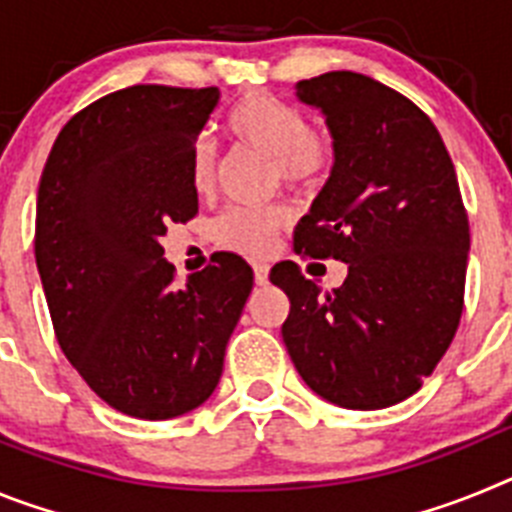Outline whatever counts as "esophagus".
I'll return each instance as SVG.
<instances>
[{
    "label": "esophagus",
    "instance_id": "1",
    "mask_svg": "<svg viewBox=\"0 0 512 512\" xmlns=\"http://www.w3.org/2000/svg\"><path fill=\"white\" fill-rule=\"evenodd\" d=\"M253 279H256V284H259V287L269 284V266H266V264H253Z\"/></svg>",
    "mask_w": 512,
    "mask_h": 512
}]
</instances>
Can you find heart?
<instances>
[{
    "label": "heart",
    "instance_id": "obj_1",
    "mask_svg": "<svg viewBox=\"0 0 512 512\" xmlns=\"http://www.w3.org/2000/svg\"><path fill=\"white\" fill-rule=\"evenodd\" d=\"M225 125L241 146L269 156L277 174L289 184H307L318 179L328 164V140L310 130V122L300 107L279 97L264 92L246 94L233 104ZM215 174V146L207 138H197L189 151V184L197 194H207L215 187ZM282 223V210L230 207L215 220L212 235L223 248L256 256L266 251L271 233Z\"/></svg>",
    "mask_w": 512,
    "mask_h": 512
}]
</instances>
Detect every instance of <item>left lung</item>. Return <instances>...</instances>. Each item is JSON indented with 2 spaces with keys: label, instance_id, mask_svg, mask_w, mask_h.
I'll list each match as a JSON object with an SVG mask.
<instances>
[{
  "label": "left lung",
  "instance_id": "obj_1",
  "mask_svg": "<svg viewBox=\"0 0 512 512\" xmlns=\"http://www.w3.org/2000/svg\"><path fill=\"white\" fill-rule=\"evenodd\" d=\"M325 117L333 169L295 228V248L348 264L333 292L297 264L271 271L289 297L282 338L315 395L348 410L408 400L459 328L469 220L436 125L372 76L328 71L297 84Z\"/></svg>",
  "mask_w": 512,
  "mask_h": 512
}]
</instances>
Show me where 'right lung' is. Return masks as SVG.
I'll list each match as a JSON object with an SVG mask.
<instances>
[{
	"label": "right lung",
	"mask_w": 512,
	"mask_h": 512,
	"mask_svg": "<svg viewBox=\"0 0 512 512\" xmlns=\"http://www.w3.org/2000/svg\"><path fill=\"white\" fill-rule=\"evenodd\" d=\"M215 87L120 89L71 117L45 161L35 264L63 354L110 408L169 420L200 408L223 374L253 271L215 253L184 287L161 238L197 215L189 151Z\"/></svg>",
	"instance_id": "right-lung-1"
}]
</instances>
